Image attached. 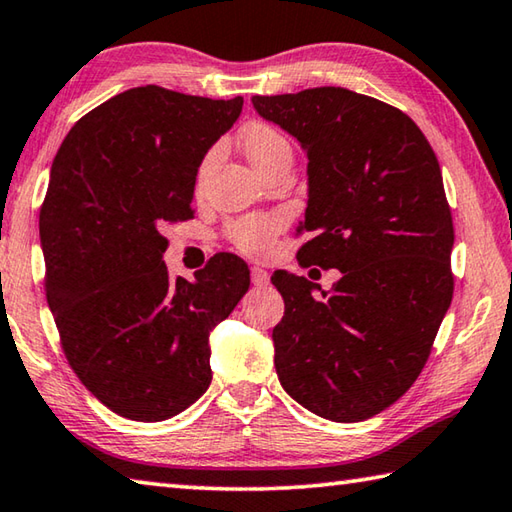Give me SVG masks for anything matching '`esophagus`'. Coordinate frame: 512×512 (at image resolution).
Returning <instances> with one entry per match:
<instances>
[{
    "label": "esophagus",
    "instance_id": "obj_1",
    "mask_svg": "<svg viewBox=\"0 0 512 512\" xmlns=\"http://www.w3.org/2000/svg\"><path fill=\"white\" fill-rule=\"evenodd\" d=\"M250 282H253L255 286H266L268 282H271V275H268V271H264V268L253 266L250 268Z\"/></svg>",
    "mask_w": 512,
    "mask_h": 512
}]
</instances>
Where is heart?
Segmentation results:
<instances>
[{"instance_id": "obj_1", "label": "heart", "mask_w": 512, "mask_h": 512, "mask_svg": "<svg viewBox=\"0 0 512 512\" xmlns=\"http://www.w3.org/2000/svg\"><path fill=\"white\" fill-rule=\"evenodd\" d=\"M241 147H244L246 159L250 165L255 167L257 172L266 170L268 165L275 161L284 159V156H291V143L286 141V136L268 123H250L241 129ZM217 159V147L210 150L203 156L199 176L208 172V167ZM277 230V219L275 217H246L239 219L228 228V239L230 244H235L241 253L246 255H264L268 248H271L273 235Z\"/></svg>"}]
</instances>
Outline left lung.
Instances as JSON below:
<instances>
[{
  "instance_id": "obj_1",
  "label": "left lung",
  "mask_w": 512,
  "mask_h": 512,
  "mask_svg": "<svg viewBox=\"0 0 512 512\" xmlns=\"http://www.w3.org/2000/svg\"><path fill=\"white\" fill-rule=\"evenodd\" d=\"M253 107L309 159L297 232L313 239L297 257L342 273L331 291L273 273L284 297L277 376L309 412L365 421L412 387L452 302L454 228L439 161L410 116L356 91L253 96Z\"/></svg>"
}]
</instances>
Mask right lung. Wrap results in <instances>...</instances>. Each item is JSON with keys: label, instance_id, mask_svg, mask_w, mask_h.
<instances>
[{"label": "right lung", "instance_id": "add662e5", "mask_svg": "<svg viewBox=\"0 0 512 512\" xmlns=\"http://www.w3.org/2000/svg\"><path fill=\"white\" fill-rule=\"evenodd\" d=\"M241 107V96L136 87L82 116L53 159L40 210L46 302L82 385L132 421H165L206 392L210 333L250 286L230 253L194 282L170 280L161 235L192 217L203 156Z\"/></svg>", "mask_w": 512, "mask_h": 512}]
</instances>
